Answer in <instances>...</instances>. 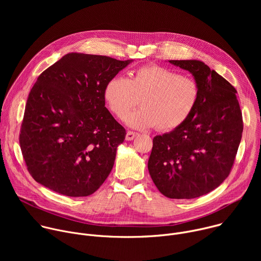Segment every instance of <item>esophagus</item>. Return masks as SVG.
Wrapping results in <instances>:
<instances>
[{"label":"esophagus","mask_w":261,"mask_h":261,"mask_svg":"<svg viewBox=\"0 0 261 261\" xmlns=\"http://www.w3.org/2000/svg\"><path fill=\"white\" fill-rule=\"evenodd\" d=\"M136 135H137V133H135L133 131H128L126 134V140H128V141L133 140L136 137Z\"/></svg>","instance_id":"1"}]
</instances>
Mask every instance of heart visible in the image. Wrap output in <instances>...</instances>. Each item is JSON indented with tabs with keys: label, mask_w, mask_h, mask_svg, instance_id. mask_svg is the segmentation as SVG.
Masks as SVG:
<instances>
[{
	"label": "heart",
	"mask_w": 261,
	"mask_h": 261,
	"mask_svg": "<svg viewBox=\"0 0 261 261\" xmlns=\"http://www.w3.org/2000/svg\"><path fill=\"white\" fill-rule=\"evenodd\" d=\"M199 96L193 79L158 65L138 69L129 80L111 79L104 88L107 107L119 119L141 101L142 108L124 119L129 127L138 130L156 127L168 132L180 127L193 114Z\"/></svg>",
	"instance_id": "1"
}]
</instances>
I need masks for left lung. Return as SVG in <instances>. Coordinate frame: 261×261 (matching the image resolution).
Wrapping results in <instances>:
<instances>
[{
	"label": "left lung",
	"mask_w": 261,
	"mask_h": 261,
	"mask_svg": "<svg viewBox=\"0 0 261 261\" xmlns=\"http://www.w3.org/2000/svg\"><path fill=\"white\" fill-rule=\"evenodd\" d=\"M168 62L192 74L200 96L187 122L154 137L147 168L164 196L192 199L228 176L242 139V111L237 90L203 62Z\"/></svg>",
	"instance_id": "8db88e82"
}]
</instances>
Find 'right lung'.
<instances>
[{"mask_svg":"<svg viewBox=\"0 0 261 261\" xmlns=\"http://www.w3.org/2000/svg\"><path fill=\"white\" fill-rule=\"evenodd\" d=\"M132 62L70 53L40 74L29 94L19 136L37 182L70 197L100 188L126 136L105 107L104 88Z\"/></svg>","mask_w":261,"mask_h":261,"instance_id":"right-lung-1","label":"right lung"}]
</instances>
